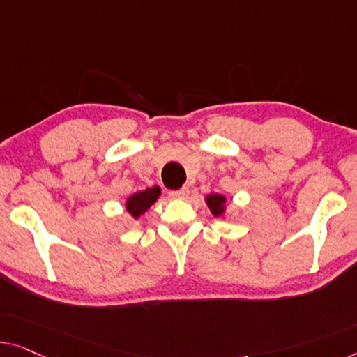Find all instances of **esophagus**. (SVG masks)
<instances>
[{
	"mask_svg": "<svg viewBox=\"0 0 357 357\" xmlns=\"http://www.w3.org/2000/svg\"><path fill=\"white\" fill-rule=\"evenodd\" d=\"M189 195V189L188 188H181V189H174V190H169V197L172 199H188Z\"/></svg>",
	"mask_w": 357,
	"mask_h": 357,
	"instance_id": "34e87169",
	"label": "esophagus"
}]
</instances>
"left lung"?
Masks as SVG:
<instances>
[{
    "instance_id": "8db88e82",
    "label": "left lung",
    "mask_w": 357,
    "mask_h": 357,
    "mask_svg": "<svg viewBox=\"0 0 357 357\" xmlns=\"http://www.w3.org/2000/svg\"><path fill=\"white\" fill-rule=\"evenodd\" d=\"M226 195L222 194H208L205 195V204L208 206L211 215L215 218H221V220H225L226 218V210H227V205H226Z\"/></svg>"
}]
</instances>
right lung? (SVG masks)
I'll list each match as a JSON object with an SVG mask.
<instances>
[{
    "label": "right lung",
    "instance_id": "1",
    "mask_svg": "<svg viewBox=\"0 0 357 357\" xmlns=\"http://www.w3.org/2000/svg\"><path fill=\"white\" fill-rule=\"evenodd\" d=\"M160 195L162 189L158 188V185H153V188H147L144 190H139V192L131 194L125 200V208L128 211V215L135 218V220H139V218L155 204Z\"/></svg>",
    "mask_w": 357,
    "mask_h": 357
}]
</instances>
